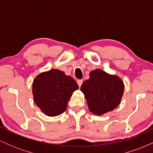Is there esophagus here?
<instances>
[{
	"mask_svg": "<svg viewBox=\"0 0 153 153\" xmlns=\"http://www.w3.org/2000/svg\"><path fill=\"white\" fill-rule=\"evenodd\" d=\"M77 82H78L79 87H80V86H81L82 83V80H77Z\"/></svg>",
	"mask_w": 153,
	"mask_h": 153,
	"instance_id": "obj_1",
	"label": "esophagus"
}]
</instances>
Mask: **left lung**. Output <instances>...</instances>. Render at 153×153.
<instances>
[{
  "instance_id": "obj_1",
  "label": "left lung",
  "mask_w": 153,
  "mask_h": 153,
  "mask_svg": "<svg viewBox=\"0 0 153 153\" xmlns=\"http://www.w3.org/2000/svg\"><path fill=\"white\" fill-rule=\"evenodd\" d=\"M89 76V79L82 82L80 91L85 96L90 111L101 116L117 108L124 94L122 79L101 69L92 71Z\"/></svg>"
}]
</instances>
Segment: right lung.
Returning <instances> with one entry per match:
<instances>
[{
    "label": "right lung",
    "mask_w": 153,
    "mask_h": 153,
    "mask_svg": "<svg viewBox=\"0 0 153 153\" xmlns=\"http://www.w3.org/2000/svg\"><path fill=\"white\" fill-rule=\"evenodd\" d=\"M78 85L71 76L57 69L43 72L32 83L34 101L42 113L56 117L66 110L72 94Z\"/></svg>",
    "instance_id": "1"
}]
</instances>
